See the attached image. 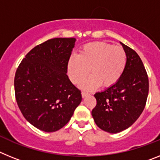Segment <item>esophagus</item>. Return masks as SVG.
I'll return each mask as SVG.
<instances>
[{
    "label": "esophagus",
    "instance_id": "esophagus-1",
    "mask_svg": "<svg viewBox=\"0 0 160 160\" xmlns=\"http://www.w3.org/2000/svg\"><path fill=\"white\" fill-rule=\"evenodd\" d=\"M89 93H87V92H86V91H82V98H85V97H87V96H88L89 95Z\"/></svg>",
    "mask_w": 160,
    "mask_h": 160
}]
</instances>
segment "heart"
I'll list each match as a JSON object with an SVG mask.
<instances>
[{"mask_svg":"<svg viewBox=\"0 0 160 160\" xmlns=\"http://www.w3.org/2000/svg\"><path fill=\"white\" fill-rule=\"evenodd\" d=\"M127 65V53L121 46L104 42H90L79 50L78 55H72L68 61V74L72 82L91 90L102 84L111 87L122 77Z\"/></svg>","mask_w":160,"mask_h":160,"instance_id":"heart-1","label":"heart"}]
</instances>
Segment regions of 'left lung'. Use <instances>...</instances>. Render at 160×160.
I'll return each mask as SVG.
<instances>
[{
	"mask_svg": "<svg viewBox=\"0 0 160 160\" xmlns=\"http://www.w3.org/2000/svg\"><path fill=\"white\" fill-rule=\"evenodd\" d=\"M127 53V65L116 83L94 94L97 104L92 110L96 125L109 133L121 132L140 116L149 90L148 73L138 53L120 42Z\"/></svg>",
	"mask_w": 160,
	"mask_h": 160,
	"instance_id": "left-lung-1",
	"label": "left lung"
}]
</instances>
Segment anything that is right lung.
Here are the masks:
<instances>
[{"label": "right lung", "instance_id": "obj_1", "mask_svg": "<svg viewBox=\"0 0 160 160\" xmlns=\"http://www.w3.org/2000/svg\"><path fill=\"white\" fill-rule=\"evenodd\" d=\"M76 39L53 38L25 55L14 78L20 111L41 131L62 128L82 102L81 91L68 78L67 64Z\"/></svg>", "mask_w": 160, "mask_h": 160}]
</instances>
